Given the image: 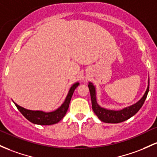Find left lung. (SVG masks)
Masks as SVG:
<instances>
[{
	"mask_svg": "<svg viewBox=\"0 0 157 157\" xmlns=\"http://www.w3.org/2000/svg\"><path fill=\"white\" fill-rule=\"evenodd\" d=\"M88 86H89V92H90L91 100H92V106L94 113H95V115H97L98 118L101 121L113 124L120 123V122L124 121L129 119L132 116H133L136 113H137V112L141 109L142 105L144 104V101H145L149 92L148 81V86H147V90H146L144 96H143L140 101H138L136 104L132 105L130 106H128V107L124 108V109L118 110V111H114V110L106 109L104 108L101 107L97 104V101H96L95 88H94L93 84L91 83V82H89Z\"/></svg>",
	"mask_w": 157,
	"mask_h": 157,
	"instance_id": "obj_1",
	"label": "left lung"
}]
</instances>
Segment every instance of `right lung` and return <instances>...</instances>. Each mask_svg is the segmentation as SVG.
I'll list each match as a JSON object with an SVG mask.
<instances>
[{
	"mask_svg": "<svg viewBox=\"0 0 157 157\" xmlns=\"http://www.w3.org/2000/svg\"><path fill=\"white\" fill-rule=\"evenodd\" d=\"M79 86V82H76L71 87L69 92H68V95L65 98L64 103L61 105L59 108L55 111L51 112V113H44L42 111H32V110L26 109L21 106H18L15 103V105L18 109L19 110L20 113H21L24 116L27 118V120L30 121V122L33 124L40 125H51L54 124L58 123L59 121H61L66 114L67 110L68 109L71 99L72 94L75 92V89Z\"/></svg>",
	"mask_w": 157,
	"mask_h": 157,
	"instance_id": "right-lung-1",
	"label": "right lung"
}]
</instances>
